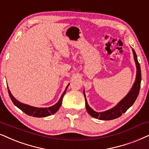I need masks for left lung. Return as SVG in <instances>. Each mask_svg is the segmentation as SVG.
<instances>
[{
  "instance_id": "left-lung-1",
  "label": "left lung",
  "mask_w": 149,
  "mask_h": 149,
  "mask_svg": "<svg viewBox=\"0 0 149 149\" xmlns=\"http://www.w3.org/2000/svg\"><path fill=\"white\" fill-rule=\"evenodd\" d=\"M133 56H134V59L135 61V64H136L137 67V75L136 78H135V82L134 84H133V87L131 88V91L129 92L127 94V96L124 97L121 101L116 105V107L112 108L111 109H109L108 111L104 112H95L92 109L91 107L88 106L87 101H86L85 93H84V95L85 97V105H86V109L88 113L93 118H97V119L101 120H111L116 119L120 117L122 115V113H125L129 109L133 104L135 101L136 100L137 96H138L139 92H140V84H141V79H142V76H141V69L140 63H138L137 61V55L135 54V50L133 49Z\"/></svg>"
}]
</instances>
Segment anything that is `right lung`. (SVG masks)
Masks as SVG:
<instances>
[{
  "mask_svg": "<svg viewBox=\"0 0 149 149\" xmlns=\"http://www.w3.org/2000/svg\"><path fill=\"white\" fill-rule=\"evenodd\" d=\"M68 86L66 87L65 91L63 92V95H61L59 101H58L56 104H54V106L48 107V108H37V107H33L29 106V105L22 104V103L20 102H18L17 100L14 98V96L12 95V93H11L10 91H9L8 87H7V88H8V93L9 97H10L13 103H14V105H16L18 108H19L22 111H23L24 113H26L27 115H29V116L36 117V118H43V117H47L51 116V115L52 114H54L58 109H59L62 104V102H63L64 95H65L66 93V91H67V88L68 87Z\"/></svg>",
  "mask_w": 149,
  "mask_h": 149,
  "instance_id": "add662e5",
  "label": "right lung"
}]
</instances>
